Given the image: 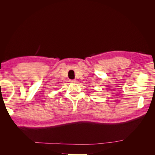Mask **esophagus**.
Instances as JSON below:
<instances>
[{
  "mask_svg": "<svg viewBox=\"0 0 155 155\" xmlns=\"http://www.w3.org/2000/svg\"><path fill=\"white\" fill-rule=\"evenodd\" d=\"M76 79H71V80H70V82H71V83H76Z\"/></svg>",
  "mask_w": 155,
  "mask_h": 155,
  "instance_id": "34e87169",
  "label": "esophagus"
}]
</instances>
